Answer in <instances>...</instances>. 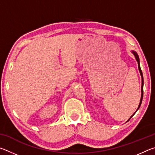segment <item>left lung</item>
I'll use <instances>...</instances> for the list:
<instances>
[{
  "instance_id": "left-lung-1",
  "label": "left lung",
  "mask_w": 155,
  "mask_h": 155,
  "mask_svg": "<svg viewBox=\"0 0 155 155\" xmlns=\"http://www.w3.org/2000/svg\"><path fill=\"white\" fill-rule=\"evenodd\" d=\"M132 53H133V54H134L135 58V59H136V61H137V64H138V68H139V70H140V75H141V94L140 103V104H139L138 108H137V110H138L139 109H140V106H141V102H142V99H143V77L142 72H141V68H140V58H139L138 54H137V52H135V51H132ZM136 111L134 113V114H135ZM134 114H133V115H132V116H130V118L127 120V122H128V121H129V120L131 118V117H132L133 116V115H134Z\"/></svg>"
}]
</instances>
